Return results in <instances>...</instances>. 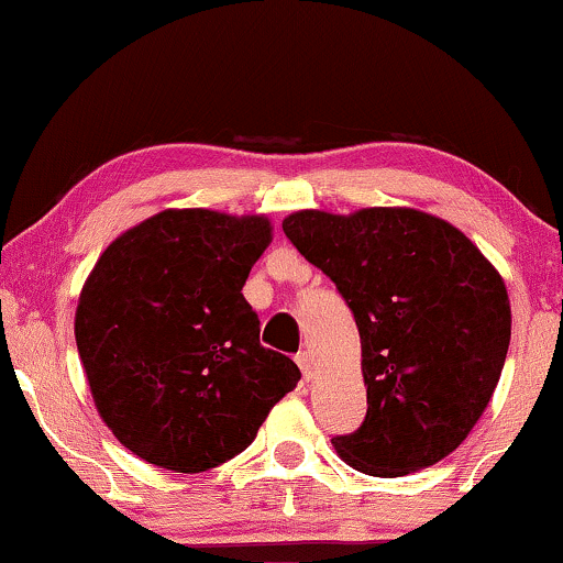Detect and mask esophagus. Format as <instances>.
<instances>
[{"label": "esophagus", "mask_w": 563, "mask_h": 563, "mask_svg": "<svg viewBox=\"0 0 563 563\" xmlns=\"http://www.w3.org/2000/svg\"><path fill=\"white\" fill-rule=\"evenodd\" d=\"M295 360L299 364V369H302V377L310 379L312 377V354L310 352H299Z\"/></svg>", "instance_id": "obj_1"}]
</instances>
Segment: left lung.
<instances>
[{"label":"left lung","mask_w":563,"mask_h":563,"mask_svg":"<svg viewBox=\"0 0 563 563\" xmlns=\"http://www.w3.org/2000/svg\"><path fill=\"white\" fill-rule=\"evenodd\" d=\"M282 228L360 328L367 416L333 437L335 452L379 478L440 463L476 427L505 367L512 310L499 272L450 222L406 207L302 209Z\"/></svg>","instance_id":"left-lung-1"}]
</instances>
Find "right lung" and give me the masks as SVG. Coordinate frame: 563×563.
I'll return each mask as SVG.
<instances>
[{
	"label": "right lung",
	"mask_w": 563,
	"mask_h": 563,
	"mask_svg": "<svg viewBox=\"0 0 563 563\" xmlns=\"http://www.w3.org/2000/svg\"><path fill=\"white\" fill-rule=\"evenodd\" d=\"M272 243L266 217L165 209L106 247L75 339L100 419L159 468L201 473L255 440L297 364L261 346L243 287Z\"/></svg>",
	"instance_id": "obj_1"
}]
</instances>
